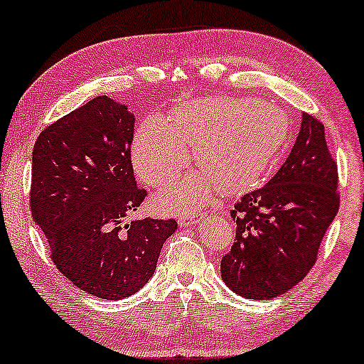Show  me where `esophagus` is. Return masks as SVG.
Masks as SVG:
<instances>
[{
    "mask_svg": "<svg viewBox=\"0 0 364 364\" xmlns=\"http://www.w3.org/2000/svg\"><path fill=\"white\" fill-rule=\"evenodd\" d=\"M206 213H182L181 216H178V225L181 226H187V225H193V223H197L198 220H201Z\"/></svg>",
    "mask_w": 364,
    "mask_h": 364,
    "instance_id": "esophagus-1",
    "label": "esophagus"
}]
</instances>
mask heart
Listing matches in <instances>:
<instances>
[{"label": "heart", "instance_id": "obj_1", "mask_svg": "<svg viewBox=\"0 0 364 364\" xmlns=\"http://www.w3.org/2000/svg\"><path fill=\"white\" fill-rule=\"evenodd\" d=\"M284 112L257 99L213 97L178 105L163 122L149 119L138 128L132 161L138 177L159 188L176 181L188 164L187 146L200 172L161 195L167 210L205 203L216 187L244 193L264 181L289 138Z\"/></svg>", "mask_w": 364, "mask_h": 364}]
</instances>
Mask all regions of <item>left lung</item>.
<instances>
[{
	"label": "left lung",
	"instance_id": "left-lung-1",
	"mask_svg": "<svg viewBox=\"0 0 364 364\" xmlns=\"http://www.w3.org/2000/svg\"><path fill=\"white\" fill-rule=\"evenodd\" d=\"M337 161L323 124L303 114L291 153L267 186L245 193L231 210L236 239L221 259L234 293L270 299L287 293L314 267L340 206Z\"/></svg>",
	"mask_w": 364,
	"mask_h": 364
}]
</instances>
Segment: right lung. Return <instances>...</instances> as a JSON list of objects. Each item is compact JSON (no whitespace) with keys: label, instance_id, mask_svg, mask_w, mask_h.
I'll return each mask as SVG.
<instances>
[{"label":"right lung","instance_id":"right-lung-1","mask_svg":"<svg viewBox=\"0 0 364 364\" xmlns=\"http://www.w3.org/2000/svg\"><path fill=\"white\" fill-rule=\"evenodd\" d=\"M133 114L99 96L48 125L32 151L31 213L50 259L82 291L135 294L153 277L176 220L128 223L148 192L132 166Z\"/></svg>","mask_w":364,"mask_h":364}]
</instances>
